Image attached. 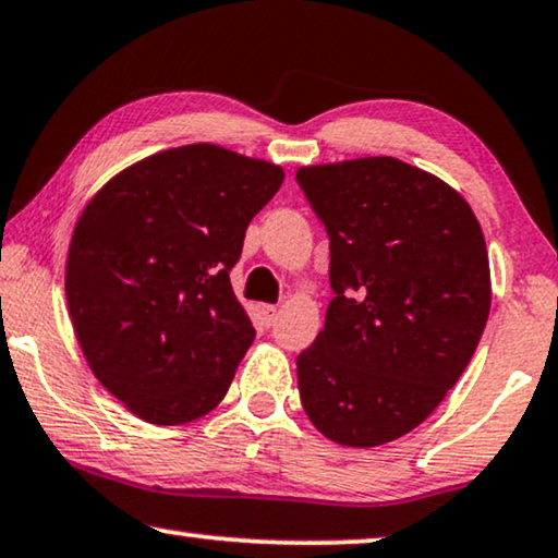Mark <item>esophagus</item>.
<instances>
[{
    "mask_svg": "<svg viewBox=\"0 0 558 558\" xmlns=\"http://www.w3.org/2000/svg\"><path fill=\"white\" fill-rule=\"evenodd\" d=\"M276 318H278L276 305H260V320L265 328H270L272 324H276Z\"/></svg>",
    "mask_w": 558,
    "mask_h": 558,
    "instance_id": "34e87169",
    "label": "esophagus"
}]
</instances>
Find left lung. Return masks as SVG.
Segmentation results:
<instances>
[{"instance_id": "left-lung-1", "label": "left lung", "mask_w": 558, "mask_h": 558, "mask_svg": "<svg viewBox=\"0 0 558 558\" xmlns=\"http://www.w3.org/2000/svg\"><path fill=\"white\" fill-rule=\"evenodd\" d=\"M331 240L324 331L298 356L320 435L376 447L422 425L473 359L490 265L470 204L435 174L366 156L298 169Z\"/></svg>"}]
</instances>
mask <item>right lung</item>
Returning a JSON list of instances; mask_svg holds the SVG:
<instances>
[{
	"label": "right lung",
	"instance_id": "1",
	"mask_svg": "<svg viewBox=\"0 0 558 558\" xmlns=\"http://www.w3.org/2000/svg\"><path fill=\"white\" fill-rule=\"evenodd\" d=\"M282 179L270 161L190 144L131 163L83 209L70 320L96 379L136 417L186 425L225 399L255 339L230 270Z\"/></svg>",
	"mask_w": 558,
	"mask_h": 558
}]
</instances>
